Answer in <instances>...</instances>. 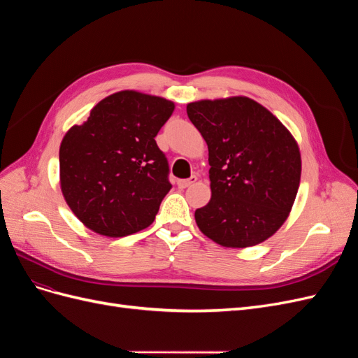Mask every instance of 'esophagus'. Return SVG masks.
<instances>
[{
	"instance_id": "obj_1",
	"label": "esophagus",
	"mask_w": 358,
	"mask_h": 358,
	"mask_svg": "<svg viewBox=\"0 0 358 358\" xmlns=\"http://www.w3.org/2000/svg\"><path fill=\"white\" fill-rule=\"evenodd\" d=\"M196 182H197V176H191L189 179H180V180H178V187L183 189V188H188V187L194 185Z\"/></svg>"
}]
</instances>
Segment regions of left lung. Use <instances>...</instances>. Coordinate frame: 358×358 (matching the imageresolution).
Listing matches in <instances>:
<instances>
[{"mask_svg": "<svg viewBox=\"0 0 358 358\" xmlns=\"http://www.w3.org/2000/svg\"><path fill=\"white\" fill-rule=\"evenodd\" d=\"M209 149L212 199L196 210L199 229L227 248L264 242L297 196L300 150L266 107L246 96L187 106Z\"/></svg>", "mask_w": 358, "mask_h": 358, "instance_id": "8db88e82", "label": "left lung"}]
</instances>
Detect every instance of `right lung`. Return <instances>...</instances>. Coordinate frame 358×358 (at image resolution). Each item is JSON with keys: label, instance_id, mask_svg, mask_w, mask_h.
<instances>
[{"label": "right lung", "instance_id": "add662e5", "mask_svg": "<svg viewBox=\"0 0 358 358\" xmlns=\"http://www.w3.org/2000/svg\"><path fill=\"white\" fill-rule=\"evenodd\" d=\"M175 110L161 96L121 91L101 100L59 148L61 189L92 231L124 237L154 222L171 189L155 137Z\"/></svg>", "mask_w": 358, "mask_h": 358}]
</instances>
